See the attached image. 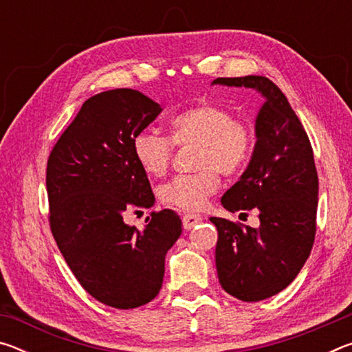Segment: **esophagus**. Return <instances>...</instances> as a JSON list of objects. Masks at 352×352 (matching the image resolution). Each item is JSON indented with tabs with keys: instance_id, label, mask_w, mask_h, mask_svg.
<instances>
[{
	"instance_id": "esophagus-1",
	"label": "esophagus",
	"mask_w": 352,
	"mask_h": 352,
	"mask_svg": "<svg viewBox=\"0 0 352 352\" xmlns=\"http://www.w3.org/2000/svg\"><path fill=\"white\" fill-rule=\"evenodd\" d=\"M201 222V216L199 214H192V212H186L183 216V228L184 230H190L194 228L195 225Z\"/></svg>"
}]
</instances>
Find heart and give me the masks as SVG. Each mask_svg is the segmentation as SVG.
Masks as SVG:
<instances>
[{
	"label": "heart",
	"instance_id": "1",
	"mask_svg": "<svg viewBox=\"0 0 352 352\" xmlns=\"http://www.w3.org/2000/svg\"><path fill=\"white\" fill-rule=\"evenodd\" d=\"M174 144L197 147L194 166L199 170L160 184L158 199L182 210H200L220 186L219 172L231 177L245 168L253 148V132L247 122L233 119L225 107L200 104L170 119L169 136L152 130L135 135L133 157L147 175L163 177L170 168Z\"/></svg>",
	"mask_w": 352,
	"mask_h": 352
}]
</instances>
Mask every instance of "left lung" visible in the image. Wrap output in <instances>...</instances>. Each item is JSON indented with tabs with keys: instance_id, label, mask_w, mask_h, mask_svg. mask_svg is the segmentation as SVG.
<instances>
[{
	"instance_id": "left-lung-1",
	"label": "left lung",
	"mask_w": 352,
	"mask_h": 352,
	"mask_svg": "<svg viewBox=\"0 0 352 352\" xmlns=\"http://www.w3.org/2000/svg\"><path fill=\"white\" fill-rule=\"evenodd\" d=\"M212 83L253 88L265 98L256 118L247 170L222 197L231 212H259V226L211 217L216 267L226 294L261 301L279 294L302 269L317 231L318 175L306 130L284 93L264 76L219 77Z\"/></svg>"
}]
</instances>
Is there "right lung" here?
<instances>
[{
	"label": "right lung",
	"instance_id": "obj_1",
	"mask_svg": "<svg viewBox=\"0 0 352 352\" xmlns=\"http://www.w3.org/2000/svg\"><path fill=\"white\" fill-rule=\"evenodd\" d=\"M162 107L144 94L116 88L85 100L47 158L50 225L77 281L93 298L135 309L158 295L164 258L182 234L174 211L151 212L146 228L124 222L153 206L146 172L132 151Z\"/></svg>",
	"mask_w": 352,
	"mask_h": 352
}]
</instances>
